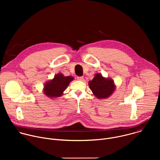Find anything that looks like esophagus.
Here are the masks:
<instances>
[{
	"label": "esophagus",
	"mask_w": 160,
	"mask_h": 160,
	"mask_svg": "<svg viewBox=\"0 0 160 160\" xmlns=\"http://www.w3.org/2000/svg\"><path fill=\"white\" fill-rule=\"evenodd\" d=\"M77 80L79 81H83V77H78Z\"/></svg>",
	"instance_id": "1"
}]
</instances>
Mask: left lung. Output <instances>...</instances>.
Instances as JSON below:
<instances>
[{
    "label": "left lung",
    "instance_id": "obj_1",
    "mask_svg": "<svg viewBox=\"0 0 160 160\" xmlns=\"http://www.w3.org/2000/svg\"><path fill=\"white\" fill-rule=\"evenodd\" d=\"M88 85L94 96L99 99H107L116 90L114 81L109 78L104 77L101 73H96L94 78L88 82Z\"/></svg>",
    "mask_w": 160,
    "mask_h": 160
}]
</instances>
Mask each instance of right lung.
I'll use <instances>...</instances> for the list:
<instances>
[{"label":"right lung","instance_id":"1","mask_svg":"<svg viewBox=\"0 0 160 160\" xmlns=\"http://www.w3.org/2000/svg\"><path fill=\"white\" fill-rule=\"evenodd\" d=\"M73 80L74 77L72 76L65 77L62 73H59L54 76V78L45 83L43 92L45 96L52 99L61 97Z\"/></svg>","mask_w":160,"mask_h":160}]
</instances>
